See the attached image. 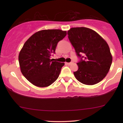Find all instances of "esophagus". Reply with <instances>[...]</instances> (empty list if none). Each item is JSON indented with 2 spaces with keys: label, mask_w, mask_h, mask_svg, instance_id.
<instances>
[{
  "label": "esophagus",
  "mask_w": 123,
  "mask_h": 123,
  "mask_svg": "<svg viewBox=\"0 0 123 123\" xmlns=\"http://www.w3.org/2000/svg\"><path fill=\"white\" fill-rule=\"evenodd\" d=\"M73 63V62H66V64H68V65H71V64H72Z\"/></svg>",
  "instance_id": "1"
}]
</instances>
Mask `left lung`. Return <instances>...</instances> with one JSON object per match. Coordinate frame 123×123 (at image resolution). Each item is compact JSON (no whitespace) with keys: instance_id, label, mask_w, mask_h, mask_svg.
Wrapping results in <instances>:
<instances>
[{"instance_id":"obj_1","label":"left lung","mask_w":123,"mask_h":123,"mask_svg":"<svg viewBox=\"0 0 123 123\" xmlns=\"http://www.w3.org/2000/svg\"><path fill=\"white\" fill-rule=\"evenodd\" d=\"M68 38L80 58L79 69L74 72L77 80L93 85L103 80L112 61L108 44L96 31L86 27H74L68 31Z\"/></svg>"}]
</instances>
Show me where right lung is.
Returning a JSON list of instances; mask_svg holds the SVG:
<instances>
[{
    "label": "right lung",
    "instance_id": "add662e5",
    "mask_svg": "<svg viewBox=\"0 0 123 123\" xmlns=\"http://www.w3.org/2000/svg\"><path fill=\"white\" fill-rule=\"evenodd\" d=\"M67 35L66 31L43 30L31 36L19 54V66L24 76L40 87H48L56 80L64 63L53 61L50 56Z\"/></svg>",
    "mask_w": 123,
    "mask_h": 123
}]
</instances>
